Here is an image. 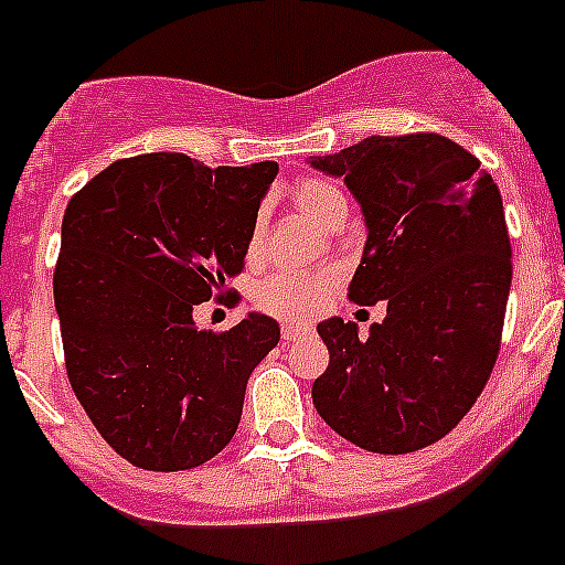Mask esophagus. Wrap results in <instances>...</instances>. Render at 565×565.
I'll return each mask as SVG.
<instances>
[{"instance_id": "1", "label": "esophagus", "mask_w": 565, "mask_h": 565, "mask_svg": "<svg viewBox=\"0 0 565 565\" xmlns=\"http://www.w3.org/2000/svg\"><path fill=\"white\" fill-rule=\"evenodd\" d=\"M279 333H282V339L286 341H294V339H302V335H308L310 328L308 324H299V322H282V330H279Z\"/></svg>"}]
</instances>
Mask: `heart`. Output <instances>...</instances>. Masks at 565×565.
Segmentation results:
<instances>
[{
	"mask_svg": "<svg viewBox=\"0 0 565 565\" xmlns=\"http://www.w3.org/2000/svg\"><path fill=\"white\" fill-rule=\"evenodd\" d=\"M291 199L302 215H308L313 224L330 226L347 215V201L339 188L322 179H302L294 184ZM333 294V277L319 274V277H302V274H274L257 288V305L274 317L302 319L317 313L328 305Z\"/></svg>",
	"mask_w": 565,
	"mask_h": 565,
	"instance_id": "b5f03b06",
	"label": "heart"
}]
</instances>
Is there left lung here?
Returning a JSON list of instances; mask_svg holds the SVG:
<instances>
[{
    "label": "left lung",
    "instance_id": "obj_1",
    "mask_svg": "<svg viewBox=\"0 0 565 565\" xmlns=\"http://www.w3.org/2000/svg\"><path fill=\"white\" fill-rule=\"evenodd\" d=\"M310 168L344 179L366 243L347 297L384 299L359 335L317 324L330 364L313 381L319 417L372 454H412L451 431L493 372L512 282L504 204L493 175L439 134L366 137Z\"/></svg>",
    "mask_w": 565,
    "mask_h": 565
}]
</instances>
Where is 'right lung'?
I'll list each match as a JSON object with an SVG mask.
<instances>
[{"mask_svg":"<svg viewBox=\"0 0 565 565\" xmlns=\"http://www.w3.org/2000/svg\"><path fill=\"white\" fill-rule=\"evenodd\" d=\"M277 170L142 153L66 204L53 277L66 375L100 437L137 468H199L235 437L248 375L279 324L248 313L206 333L193 310L243 268Z\"/></svg>","mask_w":565,"mask_h":565,"instance_id":"1","label":"right lung"}]
</instances>
